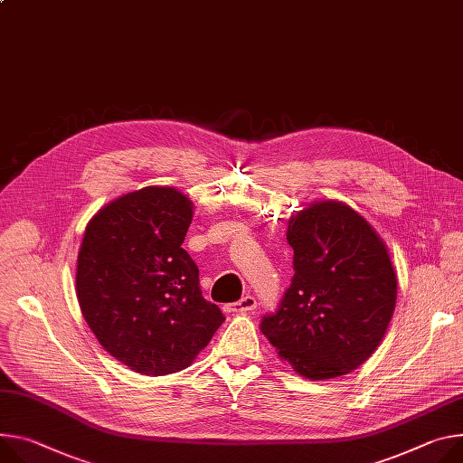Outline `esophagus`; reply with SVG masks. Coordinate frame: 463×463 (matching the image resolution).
Listing matches in <instances>:
<instances>
[{
	"mask_svg": "<svg viewBox=\"0 0 463 463\" xmlns=\"http://www.w3.org/2000/svg\"><path fill=\"white\" fill-rule=\"evenodd\" d=\"M257 308V299L253 296H245L238 303H232L227 307L229 312H250Z\"/></svg>",
	"mask_w": 463,
	"mask_h": 463,
	"instance_id": "1",
	"label": "esophagus"
}]
</instances>
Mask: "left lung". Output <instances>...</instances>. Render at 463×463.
<instances>
[{"label": "left lung", "instance_id": "1", "mask_svg": "<svg viewBox=\"0 0 463 463\" xmlns=\"http://www.w3.org/2000/svg\"><path fill=\"white\" fill-rule=\"evenodd\" d=\"M289 288L260 328L279 358L310 381L358 369L384 340L397 275L384 240L342 201H316L291 216Z\"/></svg>", "mask_w": 463, "mask_h": 463}]
</instances>
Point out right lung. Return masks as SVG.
Here are the masks:
<instances>
[{
    "instance_id": "1",
    "label": "right lung",
    "mask_w": 463,
    "mask_h": 463,
    "mask_svg": "<svg viewBox=\"0 0 463 463\" xmlns=\"http://www.w3.org/2000/svg\"><path fill=\"white\" fill-rule=\"evenodd\" d=\"M194 203L174 186L125 194L89 222L75 293L101 347L129 369L162 376L186 369L225 321L199 289L181 247Z\"/></svg>"
}]
</instances>
